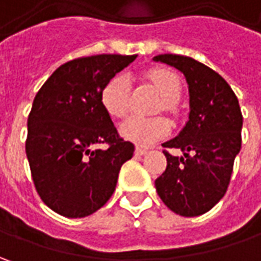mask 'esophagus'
I'll use <instances>...</instances> for the list:
<instances>
[{
    "instance_id": "1",
    "label": "esophagus",
    "mask_w": 261,
    "mask_h": 261,
    "mask_svg": "<svg viewBox=\"0 0 261 261\" xmlns=\"http://www.w3.org/2000/svg\"><path fill=\"white\" fill-rule=\"evenodd\" d=\"M135 152L136 155H145L146 152H148V149H146V148H142V146H136Z\"/></svg>"
}]
</instances>
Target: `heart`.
Masks as SVG:
<instances>
[{
    "label": "heart",
    "mask_w": 261,
    "mask_h": 261,
    "mask_svg": "<svg viewBox=\"0 0 261 261\" xmlns=\"http://www.w3.org/2000/svg\"><path fill=\"white\" fill-rule=\"evenodd\" d=\"M148 80L155 87V90L163 97V107L166 110H173L175 100L181 93L180 78L173 71L164 68H155L148 72ZM101 103L106 112L112 117L122 119L130 110V80L125 74L113 76L101 91ZM171 130V122L164 116L134 115L120 126V132L126 139L138 145L148 146L156 139L166 138Z\"/></svg>",
    "instance_id": "b5f03b06"
}]
</instances>
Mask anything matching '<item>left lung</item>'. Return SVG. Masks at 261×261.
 Listing matches in <instances>:
<instances>
[{"label":"left lung","instance_id":"left-lung-1","mask_svg":"<svg viewBox=\"0 0 261 261\" xmlns=\"http://www.w3.org/2000/svg\"><path fill=\"white\" fill-rule=\"evenodd\" d=\"M154 61L181 71L190 94L189 122L178 136L163 144L183 155L163 151L167 168L155 180L156 193L175 214L199 216L211 211L228 189L241 149V109L232 88L209 66L173 54L156 55Z\"/></svg>","mask_w":261,"mask_h":261}]
</instances>
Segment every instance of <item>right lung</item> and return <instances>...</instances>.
I'll return each mask as SVG.
<instances>
[{"instance_id":"right-lung-1","label":"right lung","mask_w":261,"mask_h":261,"mask_svg":"<svg viewBox=\"0 0 261 261\" xmlns=\"http://www.w3.org/2000/svg\"><path fill=\"white\" fill-rule=\"evenodd\" d=\"M138 55H94L61 65L37 91L27 119L25 154L36 192L66 218L94 214L112 197L135 146L119 135L101 91ZM97 145L106 148L97 150Z\"/></svg>"}]
</instances>
